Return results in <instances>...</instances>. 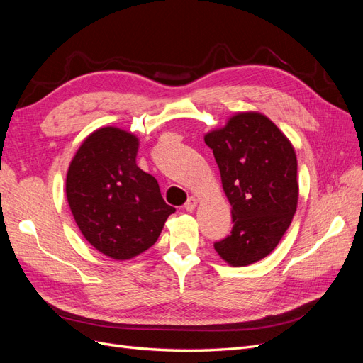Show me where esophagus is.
<instances>
[{
	"label": "esophagus",
	"mask_w": 363,
	"mask_h": 363,
	"mask_svg": "<svg viewBox=\"0 0 363 363\" xmlns=\"http://www.w3.org/2000/svg\"><path fill=\"white\" fill-rule=\"evenodd\" d=\"M196 203H199V201H196V199H195V196H189V199H188V201H186L184 203V208H186V211H188V212H192L194 211V208L196 207Z\"/></svg>",
	"instance_id": "1"
}]
</instances>
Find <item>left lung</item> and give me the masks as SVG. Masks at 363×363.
<instances>
[{"label":"left lung","instance_id":"left-lung-1","mask_svg":"<svg viewBox=\"0 0 363 363\" xmlns=\"http://www.w3.org/2000/svg\"><path fill=\"white\" fill-rule=\"evenodd\" d=\"M232 204L233 228L215 242L228 265L247 267L277 247L298 203L296 156L269 118L240 112L204 136Z\"/></svg>","mask_w":363,"mask_h":363}]
</instances>
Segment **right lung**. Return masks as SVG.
<instances>
[{"label":"right lung","mask_w":363,"mask_h":363,"mask_svg":"<svg viewBox=\"0 0 363 363\" xmlns=\"http://www.w3.org/2000/svg\"><path fill=\"white\" fill-rule=\"evenodd\" d=\"M139 139L118 127L87 136L69 164L67 199L95 250L128 260L155 245L168 216L157 180L136 164Z\"/></svg>","instance_id":"add662e5"}]
</instances>
